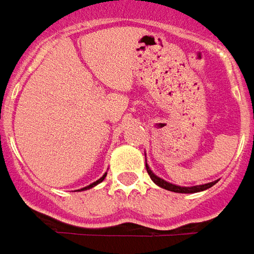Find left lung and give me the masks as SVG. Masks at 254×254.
Instances as JSON below:
<instances>
[{
    "label": "left lung",
    "instance_id": "obj_1",
    "mask_svg": "<svg viewBox=\"0 0 254 254\" xmlns=\"http://www.w3.org/2000/svg\"><path fill=\"white\" fill-rule=\"evenodd\" d=\"M146 169L147 173H148V176H150V179L154 182V183L160 186V187H163V189H166V190H170V191H174V193H198V191H203V190H207L210 189L211 186H214V184L217 183V180L216 182H211V183L207 184H200V186H191V187H182V186H176V184H171L169 182H166V180H163V179H160L157 177L153 171L150 170V167H148V164H147L146 161Z\"/></svg>",
    "mask_w": 254,
    "mask_h": 254
}]
</instances>
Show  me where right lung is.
<instances>
[{
	"instance_id": "1",
	"label": "right lung",
	"mask_w": 254,
	"mask_h": 254,
	"mask_svg": "<svg viewBox=\"0 0 254 254\" xmlns=\"http://www.w3.org/2000/svg\"><path fill=\"white\" fill-rule=\"evenodd\" d=\"M106 176H107V173H106V174H104L103 177H100V179H98L97 182H94V183H91V184H90V186H87V187H84V189H81V190H88V189L94 187V186H97V184H98V183H101V182H103V180L106 179Z\"/></svg>"
}]
</instances>
